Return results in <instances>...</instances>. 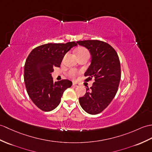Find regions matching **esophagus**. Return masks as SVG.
I'll return each instance as SVG.
<instances>
[{"label":"esophagus","mask_w":152,"mask_h":152,"mask_svg":"<svg viewBox=\"0 0 152 152\" xmlns=\"http://www.w3.org/2000/svg\"><path fill=\"white\" fill-rule=\"evenodd\" d=\"M80 85L79 83H73V86L74 87H80Z\"/></svg>","instance_id":"34e87169"}]
</instances>
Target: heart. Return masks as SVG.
Wrapping results in <instances>:
<instances>
[{
    "mask_svg": "<svg viewBox=\"0 0 152 152\" xmlns=\"http://www.w3.org/2000/svg\"><path fill=\"white\" fill-rule=\"evenodd\" d=\"M89 54V52H88L87 50H86V48H80L79 49H77V51H76V55L77 56H79L81 54ZM76 75V72L75 71H72L70 72V76H71L72 77H75Z\"/></svg>",
    "mask_w": 152,
    "mask_h": 152,
    "instance_id": "1",
    "label": "heart"
}]
</instances>
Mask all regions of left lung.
<instances>
[{"mask_svg": "<svg viewBox=\"0 0 152 152\" xmlns=\"http://www.w3.org/2000/svg\"><path fill=\"white\" fill-rule=\"evenodd\" d=\"M89 50L91 61L84 75L86 82L94 79L90 89L79 98L81 107L87 113L96 115L106 108L118 91L121 71L117 53L110 45L98 40L77 41Z\"/></svg>", "mask_w": 152, "mask_h": 152, "instance_id": "1", "label": "left lung"}]
</instances>
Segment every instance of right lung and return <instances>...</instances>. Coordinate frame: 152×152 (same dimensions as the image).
<instances>
[{"label": "right lung", "instance_id": "1", "mask_svg": "<svg viewBox=\"0 0 152 152\" xmlns=\"http://www.w3.org/2000/svg\"><path fill=\"white\" fill-rule=\"evenodd\" d=\"M77 45L75 42L48 43L33 49L24 65V80L28 96L36 106L44 111L58 107L63 92L72 82L62 80L54 82L52 73L59 67L65 55Z\"/></svg>", "mask_w": 152, "mask_h": 152}]
</instances>
